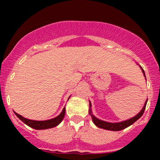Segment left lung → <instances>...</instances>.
I'll return each instance as SVG.
<instances>
[{
  "instance_id": "obj_1",
  "label": "left lung",
  "mask_w": 160,
  "mask_h": 160,
  "mask_svg": "<svg viewBox=\"0 0 160 160\" xmlns=\"http://www.w3.org/2000/svg\"><path fill=\"white\" fill-rule=\"evenodd\" d=\"M140 67H141V70H142V72L144 73V75L145 77L144 71L143 70L142 68H141V66H140ZM145 78H146V77H145ZM147 102H148V99L146 100V102H145L144 106L143 107L142 110H141V111L139 112V113H138L136 116H135V117H132V118L128 119V120H126L122 121V122H106V121L101 120H99V119L96 118V117H95V116L92 113V110H91L92 104H91L90 102H89V108H89V114L91 115L92 119V121H93V122H94V124L96 126H98V128H104V129H106V130H111V131H120V130L124 129V128H127L129 126H131V125H132L134 122H135V121H137L139 118H140L141 116L143 115V113H144L145 108H146Z\"/></svg>"
}]
</instances>
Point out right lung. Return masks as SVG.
I'll list each match as a JSON object with an SVG mask.
<instances>
[{"label":"right lung","instance_id":"add662e5","mask_svg":"<svg viewBox=\"0 0 160 160\" xmlns=\"http://www.w3.org/2000/svg\"><path fill=\"white\" fill-rule=\"evenodd\" d=\"M14 113H15V114L19 117V119H20V120L22 121L24 123L26 124L27 126H30V127L34 128V129L41 130V129H47V128H53L55 127V126H58V125L62 122V120H63L64 117H65V108H63L62 113H60L58 117L51 119V120H43V121L28 120V119H26L25 118V117H23L22 116L18 114V113H16L15 111H14Z\"/></svg>","mask_w":160,"mask_h":160}]
</instances>
